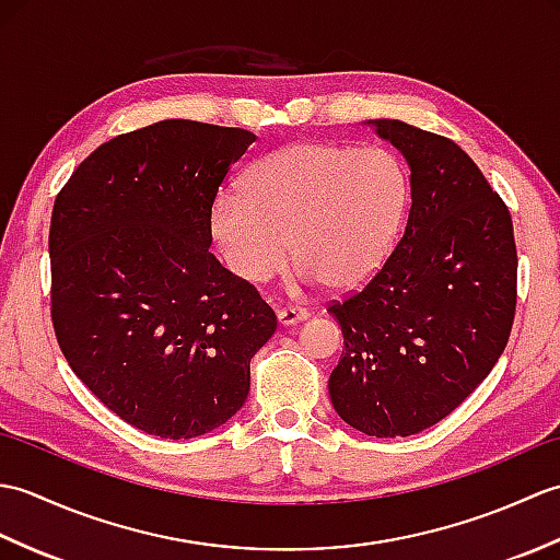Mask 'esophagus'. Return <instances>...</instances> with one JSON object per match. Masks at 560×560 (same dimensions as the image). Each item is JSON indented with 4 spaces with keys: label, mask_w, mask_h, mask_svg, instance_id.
I'll use <instances>...</instances> for the list:
<instances>
[{
    "label": "esophagus",
    "mask_w": 560,
    "mask_h": 560,
    "mask_svg": "<svg viewBox=\"0 0 560 560\" xmlns=\"http://www.w3.org/2000/svg\"><path fill=\"white\" fill-rule=\"evenodd\" d=\"M307 313L305 307H301V305H291V307H281V311L277 313V317H279V323L281 325H295V323H303V319H307Z\"/></svg>",
    "instance_id": "esophagus-1"
}]
</instances>
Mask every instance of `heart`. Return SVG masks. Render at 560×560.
Masks as SVG:
<instances>
[{
    "instance_id": "obj_1",
    "label": "heart",
    "mask_w": 560,
    "mask_h": 560,
    "mask_svg": "<svg viewBox=\"0 0 560 560\" xmlns=\"http://www.w3.org/2000/svg\"><path fill=\"white\" fill-rule=\"evenodd\" d=\"M407 207V175L383 149L299 144L249 168L241 195H221L211 233L245 281L287 261L331 289L361 283L383 261Z\"/></svg>"
}]
</instances>
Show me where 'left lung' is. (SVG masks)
I'll use <instances>...</instances> for the list:
<instances>
[{
    "instance_id": "obj_1",
    "label": "left lung",
    "mask_w": 560,
    "mask_h": 560,
    "mask_svg": "<svg viewBox=\"0 0 560 560\" xmlns=\"http://www.w3.org/2000/svg\"><path fill=\"white\" fill-rule=\"evenodd\" d=\"M411 168L399 243L359 291L331 301L343 351L329 399L355 431L407 438L443 421L493 371L517 305L505 201L455 141L373 120Z\"/></svg>"
}]
</instances>
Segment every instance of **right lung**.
<instances>
[{
    "instance_id": "right-lung-1",
    "label": "right lung",
    "mask_w": 560,
    "mask_h": 560,
    "mask_svg": "<svg viewBox=\"0 0 560 560\" xmlns=\"http://www.w3.org/2000/svg\"><path fill=\"white\" fill-rule=\"evenodd\" d=\"M257 137L163 120L105 141L59 189L50 315L77 377L129 425L197 438L249 392L277 331L253 283L209 253L211 207Z\"/></svg>"
}]
</instances>
